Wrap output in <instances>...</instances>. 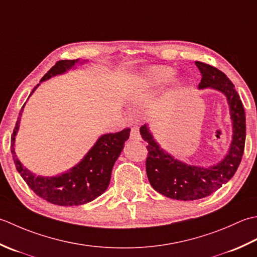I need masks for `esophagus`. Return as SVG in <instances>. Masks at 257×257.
Masks as SVG:
<instances>
[{
	"instance_id": "esophagus-1",
	"label": "esophagus",
	"mask_w": 257,
	"mask_h": 257,
	"mask_svg": "<svg viewBox=\"0 0 257 257\" xmlns=\"http://www.w3.org/2000/svg\"><path fill=\"white\" fill-rule=\"evenodd\" d=\"M130 139L133 141H141V134H140V130L139 127H132L130 132Z\"/></svg>"
}]
</instances>
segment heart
Instances as JSON below:
<instances>
[{
    "label": "heart",
    "instance_id": "obj_1",
    "mask_svg": "<svg viewBox=\"0 0 257 257\" xmlns=\"http://www.w3.org/2000/svg\"><path fill=\"white\" fill-rule=\"evenodd\" d=\"M174 70L169 66H153L146 71L138 84V91L144 92L159 87L169 82L174 75Z\"/></svg>",
    "mask_w": 257,
    "mask_h": 257
}]
</instances>
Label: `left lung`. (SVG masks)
Here are the masks:
<instances>
[{
    "mask_svg": "<svg viewBox=\"0 0 257 257\" xmlns=\"http://www.w3.org/2000/svg\"><path fill=\"white\" fill-rule=\"evenodd\" d=\"M195 64L202 74L198 87L216 88L227 97L233 121V141L226 158L208 169L186 165L160 149L146 125L140 128L143 140L149 143L145 165L152 187L164 196L180 201L200 200L222 187L236 172L245 148V111L234 84L216 67L198 61Z\"/></svg>",
    "mask_w": 257,
    "mask_h": 257,
    "instance_id": "8db88e82",
    "label": "left lung"
}]
</instances>
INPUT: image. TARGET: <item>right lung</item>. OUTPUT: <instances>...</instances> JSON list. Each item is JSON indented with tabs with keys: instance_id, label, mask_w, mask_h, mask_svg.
<instances>
[{
	"instance_id": "1",
	"label": "right lung",
	"mask_w": 257,
	"mask_h": 257,
	"mask_svg": "<svg viewBox=\"0 0 257 257\" xmlns=\"http://www.w3.org/2000/svg\"><path fill=\"white\" fill-rule=\"evenodd\" d=\"M77 62L78 60L56 62L55 65L41 78L40 83L51 76L64 73ZM38 86L39 84L33 88L30 96ZM23 107L24 105L21 108L11 136V152L15 167L31 190L43 200L61 206L82 205L103 194L109 184L113 165L121 154L124 143L128 140L131 130L124 128L121 132L102 135L80 164L73 167L70 172L56 177L35 176L21 164L13 148Z\"/></svg>"
}]
</instances>
